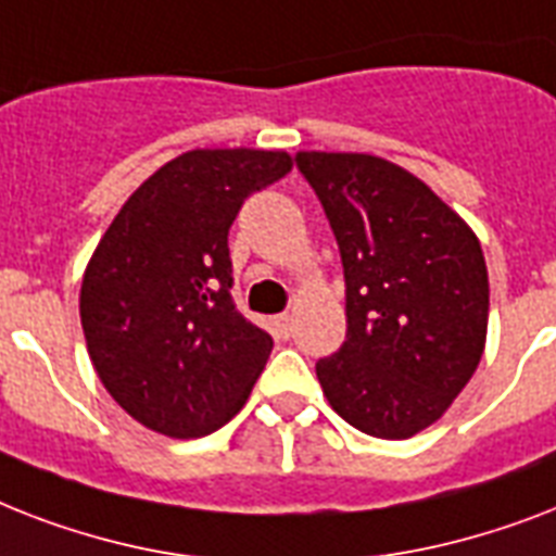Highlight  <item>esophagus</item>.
Masks as SVG:
<instances>
[{
    "label": "esophagus",
    "instance_id": "obj_1",
    "mask_svg": "<svg viewBox=\"0 0 556 556\" xmlns=\"http://www.w3.org/2000/svg\"><path fill=\"white\" fill-rule=\"evenodd\" d=\"M274 331H277L279 338H291V331H294V317H291V314H279V317H274Z\"/></svg>",
    "mask_w": 556,
    "mask_h": 556
}]
</instances>
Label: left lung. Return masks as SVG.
<instances>
[{"instance_id":"1","label":"left lung","mask_w":556,"mask_h":556,"mask_svg":"<svg viewBox=\"0 0 556 556\" xmlns=\"http://www.w3.org/2000/svg\"><path fill=\"white\" fill-rule=\"evenodd\" d=\"M338 239L346 340L317 361L331 409L375 439L439 421L473 378L488 334V268L444 201L375 155L296 152Z\"/></svg>"}]
</instances>
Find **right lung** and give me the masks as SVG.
<instances>
[{
	"label": "right lung",
	"mask_w": 556,
	"mask_h": 556,
	"mask_svg": "<svg viewBox=\"0 0 556 556\" xmlns=\"http://www.w3.org/2000/svg\"><path fill=\"white\" fill-rule=\"evenodd\" d=\"M288 169L286 152H185L100 239L83 277V334L109 395L143 427L199 439L251 395L274 340L236 308L227 233L244 199Z\"/></svg>",
	"instance_id": "1"
}]
</instances>
